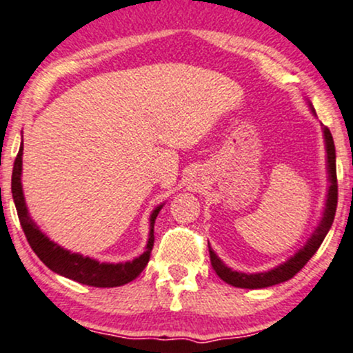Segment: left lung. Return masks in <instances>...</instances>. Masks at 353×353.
<instances>
[{"label":"left lung","instance_id":"obj_1","mask_svg":"<svg viewBox=\"0 0 353 353\" xmlns=\"http://www.w3.org/2000/svg\"><path fill=\"white\" fill-rule=\"evenodd\" d=\"M310 112L316 115V110L312 109V103L309 102ZM322 132H324V142H325V153H327V178H329V188H327V196H325V208L324 213H322L321 221L316 230L312 231L310 238L304 243V246L301 250L296 251V254L291 256L288 261H284L279 266L269 269V271L264 272H252V274H248V272H239L234 271V269L228 268L221 259L218 258L216 252L213 251V248L210 246V259L211 266H213L214 272L221 277L223 281L228 284L234 285V288L241 289H264L271 288V285L285 283V281L292 279L297 272L301 271L302 268L305 266V263L316 254L324 238L329 233L330 226L334 223L335 210H337V170H335V145L332 134L327 127H322Z\"/></svg>","mask_w":353,"mask_h":353}]
</instances>
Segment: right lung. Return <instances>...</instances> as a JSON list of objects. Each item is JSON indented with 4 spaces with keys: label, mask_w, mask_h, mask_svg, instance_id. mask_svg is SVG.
Segmentation results:
<instances>
[{
    "label": "right lung",
    "mask_w": 353,
    "mask_h": 353,
    "mask_svg": "<svg viewBox=\"0 0 353 353\" xmlns=\"http://www.w3.org/2000/svg\"><path fill=\"white\" fill-rule=\"evenodd\" d=\"M21 175H23V142H21L18 157L14 160V167H12L11 176V193L12 200H14L16 211H18V218L23 228L24 234H26L29 246L36 252L37 258L48 266L56 274L69 277V279L76 281V283L94 285V288H117L123 285L130 281H134L140 272L143 271L145 266L150 259V252L153 248V225L159 216L160 210L163 208V203L157 206L150 214V231H148V241L145 246V251L139 258L127 261V263H101V261L89 258V256H82L79 252H72L65 248L59 246L57 243L51 241L39 226L36 225L34 219L29 214L26 200H24L23 183H21Z\"/></svg>",
    "instance_id": "right-lung-1"
}]
</instances>
